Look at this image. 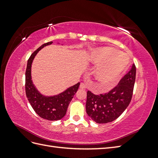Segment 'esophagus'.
Instances as JSON below:
<instances>
[{"instance_id":"34e87169","label":"esophagus","mask_w":158,"mask_h":158,"mask_svg":"<svg viewBox=\"0 0 158 158\" xmlns=\"http://www.w3.org/2000/svg\"><path fill=\"white\" fill-rule=\"evenodd\" d=\"M80 88L82 89H85V88H86V85L84 83H81L80 85Z\"/></svg>"}]
</instances>
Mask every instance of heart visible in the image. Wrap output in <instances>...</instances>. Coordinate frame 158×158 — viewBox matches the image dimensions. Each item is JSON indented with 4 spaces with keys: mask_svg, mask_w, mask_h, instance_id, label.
I'll return each instance as SVG.
<instances>
[{
    "mask_svg": "<svg viewBox=\"0 0 158 158\" xmlns=\"http://www.w3.org/2000/svg\"><path fill=\"white\" fill-rule=\"evenodd\" d=\"M88 61L91 64L98 65L94 71V78L99 88L103 91L109 89L121 78L129 64L125 54L111 47L92 49Z\"/></svg>",
    "mask_w": 158,
    "mask_h": 158,
    "instance_id": "b5f03b06",
    "label": "heart"
}]
</instances>
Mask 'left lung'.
Returning <instances> with one entry per match:
<instances>
[{"label": "left lung", "mask_w": 158, "mask_h": 158, "mask_svg": "<svg viewBox=\"0 0 158 158\" xmlns=\"http://www.w3.org/2000/svg\"><path fill=\"white\" fill-rule=\"evenodd\" d=\"M136 79V66L131 70L109 92L95 95L87 92L85 110L88 115L99 124L107 123L117 119L130 103Z\"/></svg>", "instance_id": "left-lung-1"}]
</instances>
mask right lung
I'll return each instance as SVG.
<instances>
[{"label":"right lung","instance_id":"right-lung-1","mask_svg":"<svg viewBox=\"0 0 158 158\" xmlns=\"http://www.w3.org/2000/svg\"><path fill=\"white\" fill-rule=\"evenodd\" d=\"M52 44L46 43L33 52L27 60L26 71V94L27 98L35 113L41 118L49 121L60 120L66 113L69 105L77 92L80 82L52 96L41 94L33 84L31 79V64L35 55L41 49Z\"/></svg>","mask_w":158,"mask_h":158}]
</instances>
